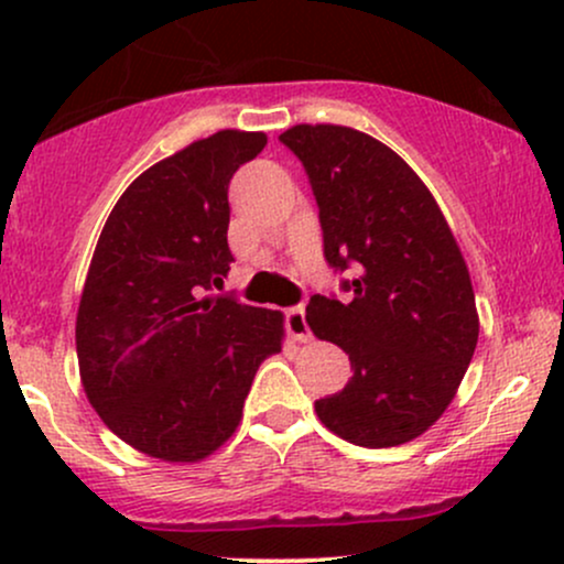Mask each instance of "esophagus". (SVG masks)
Here are the masks:
<instances>
[{
    "mask_svg": "<svg viewBox=\"0 0 564 564\" xmlns=\"http://www.w3.org/2000/svg\"><path fill=\"white\" fill-rule=\"evenodd\" d=\"M286 328L296 341H310V326H307V318H304L302 304H300V307H289L286 310Z\"/></svg>",
    "mask_w": 564,
    "mask_h": 564,
    "instance_id": "34e87169",
    "label": "esophagus"
}]
</instances>
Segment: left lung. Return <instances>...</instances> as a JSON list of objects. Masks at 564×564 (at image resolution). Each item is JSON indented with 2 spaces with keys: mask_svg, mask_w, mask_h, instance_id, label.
Here are the masks:
<instances>
[{
  "mask_svg": "<svg viewBox=\"0 0 564 564\" xmlns=\"http://www.w3.org/2000/svg\"><path fill=\"white\" fill-rule=\"evenodd\" d=\"M318 200L323 257L349 300L315 294L307 323L349 355L352 379L315 400L334 435L392 448L443 416L477 347L475 291L456 238L419 174L371 134L296 124L278 138Z\"/></svg>",
  "mask_w": 564,
  "mask_h": 564,
  "instance_id": "1",
  "label": "left lung"
}]
</instances>
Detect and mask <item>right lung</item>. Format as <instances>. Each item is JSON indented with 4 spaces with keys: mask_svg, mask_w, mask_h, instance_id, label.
Here are the masks:
<instances>
[{
    "mask_svg": "<svg viewBox=\"0 0 564 564\" xmlns=\"http://www.w3.org/2000/svg\"><path fill=\"white\" fill-rule=\"evenodd\" d=\"M268 145L223 129L159 161L127 187L95 246L76 315L82 384L113 435L161 462H198L236 432L283 315L223 286L228 185Z\"/></svg>",
    "mask_w": 564,
    "mask_h": 564,
    "instance_id": "add662e5",
    "label": "right lung"
}]
</instances>
